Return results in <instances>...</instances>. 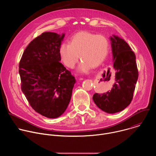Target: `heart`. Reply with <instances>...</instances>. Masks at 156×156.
Listing matches in <instances>:
<instances>
[{
  "label": "heart",
  "instance_id": "obj_1",
  "mask_svg": "<svg viewBox=\"0 0 156 156\" xmlns=\"http://www.w3.org/2000/svg\"><path fill=\"white\" fill-rule=\"evenodd\" d=\"M109 51V42L103 35L88 31H80L74 34L70 44L62 43L59 48L62 62L70 69L74 68L80 57L78 72L86 73L92 66L96 67L105 59Z\"/></svg>",
  "mask_w": 156,
  "mask_h": 156
}]
</instances>
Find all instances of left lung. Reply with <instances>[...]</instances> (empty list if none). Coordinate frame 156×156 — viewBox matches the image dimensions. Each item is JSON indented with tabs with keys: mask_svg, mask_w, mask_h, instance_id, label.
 <instances>
[{
	"mask_svg": "<svg viewBox=\"0 0 156 156\" xmlns=\"http://www.w3.org/2000/svg\"><path fill=\"white\" fill-rule=\"evenodd\" d=\"M113 55V67L116 70L113 87L103 94L95 93L93 99L96 105L108 114L124 110L133 99L138 72L136 56L126 41L112 35L110 37Z\"/></svg>",
	"mask_w": 156,
	"mask_h": 156,
	"instance_id": "8db88e82",
	"label": "left lung"
}]
</instances>
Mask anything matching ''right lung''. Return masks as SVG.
Wrapping results in <instances>:
<instances>
[{"label": "right lung", "instance_id": "obj_1", "mask_svg": "<svg viewBox=\"0 0 156 156\" xmlns=\"http://www.w3.org/2000/svg\"><path fill=\"white\" fill-rule=\"evenodd\" d=\"M64 37L65 34L42 33L29 44L19 64L22 92L36 112L50 119L65 112L76 83L60 62Z\"/></svg>", "mask_w": 156, "mask_h": 156}]
</instances>
